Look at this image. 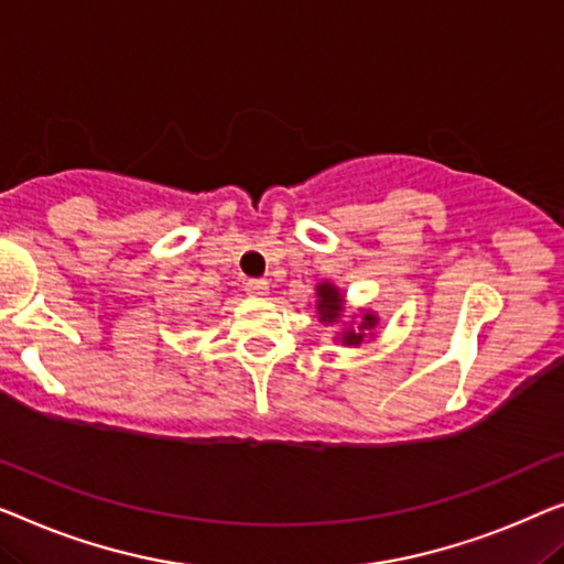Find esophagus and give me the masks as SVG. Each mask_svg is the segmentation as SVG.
<instances>
[{"label":"esophagus","instance_id":"34e87169","mask_svg":"<svg viewBox=\"0 0 564 564\" xmlns=\"http://www.w3.org/2000/svg\"><path fill=\"white\" fill-rule=\"evenodd\" d=\"M245 291H248L250 296L263 299V296H268V291H271V285H268L265 279H250V281H245Z\"/></svg>","mask_w":564,"mask_h":564}]
</instances>
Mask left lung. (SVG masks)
I'll use <instances>...</instances> for the list:
<instances>
[{
  "mask_svg": "<svg viewBox=\"0 0 564 564\" xmlns=\"http://www.w3.org/2000/svg\"><path fill=\"white\" fill-rule=\"evenodd\" d=\"M345 312V299L335 283L324 281L316 285V314L324 324H339ZM378 316L372 312H362L352 324H345V329L339 332V343L345 347H360L365 339L372 337Z\"/></svg>",
  "mask_w": 564,
  "mask_h": 564,
  "instance_id": "left-lung-1",
  "label": "left lung"
}]
</instances>
